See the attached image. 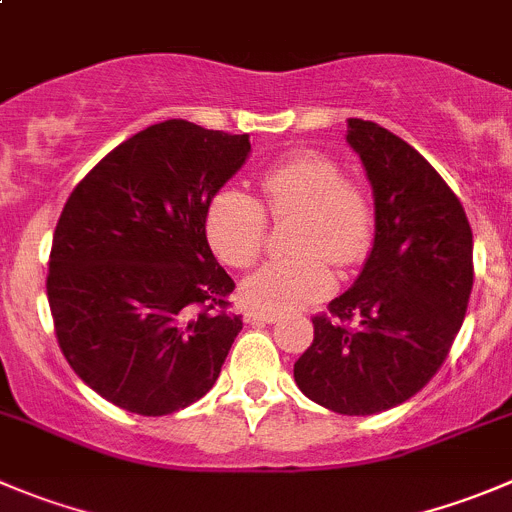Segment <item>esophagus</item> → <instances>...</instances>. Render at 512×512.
I'll use <instances>...</instances> for the list:
<instances>
[{"label":"esophagus","instance_id":"1","mask_svg":"<svg viewBox=\"0 0 512 512\" xmlns=\"http://www.w3.org/2000/svg\"><path fill=\"white\" fill-rule=\"evenodd\" d=\"M243 319H246L248 324H271V321L276 319V314H271V311L266 309H248L246 314H243Z\"/></svg>","mask_w":512,"mask_h":512}]
</instances>
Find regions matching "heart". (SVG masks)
Listing matches in <instances>:
<instances>
[{
	"mask_svg": "<svg viewBox=\"0 0 512 512\" xmlns=\"http://www.w3.org/2000/svg\"><path fill=\"white\" fill-rule=\"evenodd\" d=\"M294 218L286 233L291 256L274 259L241 286L246 304L291 311L324 299L334 289L337 269L357 266L367 256L374 213L364 191L344 180L329 155L301 150L261 173V203L238 188H223L206 208V236L213 253L231 269H248L264 251L269 221Z\"/></svg>",
	"mask_w": 512,
	"mask_h": 512,
	"instance_id": "1",
	"label": "heart"
}]
</instances>
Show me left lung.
Segmentation results:
<instances>
[{
  "instance_id": "8db88e82",
  "label": "left lung",
  "mask_w": 512,
  "mask_h": 512,
  "mask_svg": "<svg viewBox=\"0 0 512 512\" xmlns=\"http://www.w3.org/2000/svg\"><path fill=\"white\" fill-rule=\"evenodd\" d=\"M347 143L374 193V246L349 291L316 314L294 364L301 392L339 415L415 397L450 354L472 291V231L460 198L405 140L349 118Z\"/></svg>"
}]
</instances>
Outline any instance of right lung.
I'll return each instance as SVG.
<instances>
[{"mask_svg": "<svg viewBox=\"0 0 512 512\" xmlns=\"http://www.w3.org/2000/svg\"><path fill=\"white\" fill-rule=\"evenodd\" d=\"M251 140L165 120L110 150L57 221L47 299L77 377L115 407L173 415L216 384L241 316L206 208Z\"/></svg>", "mask_w": 512, "mask_h": 512, "instance_id": "right-lung-1", "label": "right lung"}]
</instances>
